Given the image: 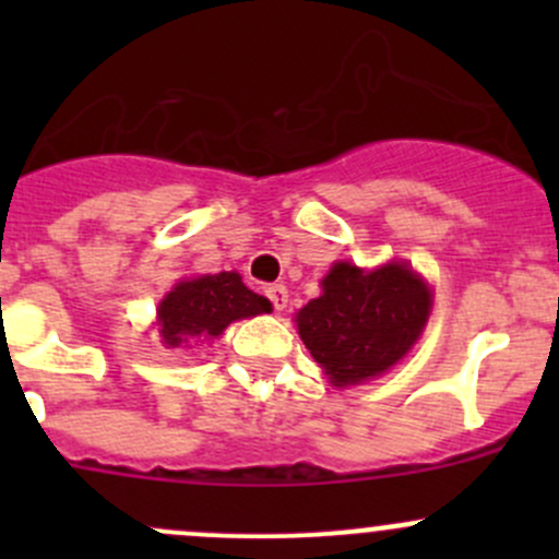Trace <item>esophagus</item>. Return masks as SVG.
I'll return each mask as SVG.
<instances>
[{
  "instance_id": "obj_1",
  "label": "esophagus",
  "mask_w": 559,
  "mask_h": 559,
  "mask_svg": "<svg viewBox=\"0 0 559 559\" xmlns=\"http://www.w3.org/2000/svg\"><path fill=\"white\" fill-rule=\"evenodd\" d=\"M264 295H267V300L273 302L275 311H284L286 302H289V292H286L284 284H270L267 289H264Z\"/></svg>"
}]
</instances>
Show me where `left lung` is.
<instances>
[{"instance_id":"8db88e82","label":"left lung","mask_w":559,"mask_h":559,"mask_svg":"<svg viewBox=\"0 0 559 559\" xmlns=\"http://www.w3.org/2000/svg\"><path fill=\"white\" fill-rule=\"evenodd\" d=\"M430 289L405 264L365 273L337 262L321 297L297 313V330L335 386L386 373L408 354L430 316Z\"/></svg>"}]
</instances>
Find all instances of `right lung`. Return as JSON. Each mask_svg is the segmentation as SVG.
<instances>
[{
  "label": "right lung",
  "instance_id": "right-lung-1",
  "mask_svg": "<svg viewBox=\"0 0 559 559\" xmlns=\"http://www.w3.org/2000/svg\"><path fill=\"white\" fill-rule=\"evenodd\" d=\"M270 313L267 297L257 295L238 273L202 275L180 281L159 306L162 341L170 348L183 346L191 337H216L233 321Z\"/></svg>",
  "mask_w": 559,
  "mask_h": 559
}]
</instances>
